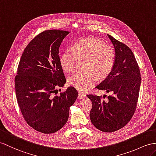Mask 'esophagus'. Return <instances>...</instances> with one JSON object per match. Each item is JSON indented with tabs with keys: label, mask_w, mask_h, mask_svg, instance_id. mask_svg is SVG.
Listing matches in <instances>:
<instances>
[{
	"label": "esophagus",
	"mask_w": 156,
	"mask_h": 156,
	"mask_svg": "<svg viewBox=\"0 0 156 156\" xmlns=\"http://www.w3.org/2000/svg\"><path fill=\"white\" fill-rule=\"evenodd\" d=\"M86 98V94H83L82 91H79L78 92V98L80 99H82Z\"/></svg>",
	"instance_id": "1"
}]
</instances>
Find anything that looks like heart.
<instances>
[{
	"label": "heart",
	"instance_id": "heart-1",
	"mask_svg": "<svg viewBox=\"0 0 156 156\" xmlns=\"http://www.w3.org/2000/svg\"><path fill=\"white\" fill-rule=\"evenodd\" d=\"M73 51H65L61 57V65L66 73L75 69L77 58L86 59L85 72L76 73L69 78V83L78 90L86 91L99 80L108 76L115 63V52L112 47L96 39L87 38L74 44Z\"/></svg>",
	"mask_w": 156,
	"mask_h": 156
}]
</instances>
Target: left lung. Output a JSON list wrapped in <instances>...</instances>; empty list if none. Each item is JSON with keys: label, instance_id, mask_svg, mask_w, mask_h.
Masks as SVG:
<instances>
[{"label": "left lung", "instance_id": "1", "mask_svg": "<svg viewBox=\"0 0 156 156\" xmlns=\"http://www.w3.org/2000/svg\"><path fill=\"white\" fill-rule=\"evenodd\" d=\"M107 36L115 48V63L108 76L96 88L112 94L106 100L95 95L90 94L87 97L92 102L90 113L91 123L99 130L112 133L122 129L133 117L136 108L141 78L130 48L110 35Z\"/></svg>", "mask_w": 156, "mask_h": 156}]
</instances>
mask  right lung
I'll return each mask as SVG.
<instances>
[{
    "instance_id": "right-lung-1",
    "label": "right lung",
    "mask_w": 156,
    "mask_h": 156,
    "mask_svg": "<svg viewBox=\"0 0 156 156\" xmlns=\"http://www.w3.org/2000/svg\"><path fill=\"white\" fill-rule=\"evenodd\" d=\"M69 31L51 30L37 35L25 48L15 77L16 95L23 118L34 129L44 134L59 130L66 123L70 107L78 91L66 83L59 58V47Z\"/></svg>"
}]
</instances>
